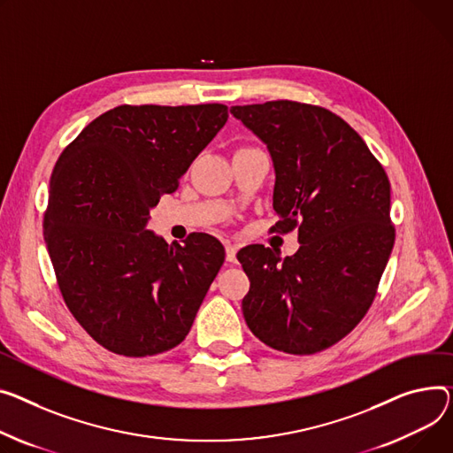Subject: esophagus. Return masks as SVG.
<instances>
[{
  "label": "esophagus",
  "mask_w": 453,
  "mask_h": 453,
  "mask_svg": "<svg viewBox=\"0 0 453 453\" xmlns=\"http://www.w3.org/2000/svg\"><path fill=\"white\" fill-rule=\"evenodd\" d=\"M236 251H238L236 244H231V242L226 244V258H227V262H236Z\"/></svg>",
  "instance_id": "34e87169"
}]
</instances>
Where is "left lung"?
Masks as SVG:
<instances>
[{"label": "left lung", "instance_id": "8db88e82", "mask_svg": "<svg viewBox=\"0 0 453 453\" xmlns=\"http://www.w3.org/2000/svg\"><path fill=\"white\" fill-rule=\"evenodd\" d=\"M275 167L273 231L298 227L282 258L260 244L238 251L250 277L244 319L269 348L311 355L334 346L370 310L394 250L389 180L344 119L289 100L234 105Z\"/></svg>", "mask_w": 453, "mask_h": 453}]
</instances>
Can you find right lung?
Masks as SVG:
<instances>
[{
	"instance_id": "add662e5",
	"label": "right lung",
	"mask_w": 453,
	"mask_h": 453,
	"mask_svg": "<svg viewBox=\"0 0 453 453\" xmlns=\"http://www.w3.org/2000/svg\"><path fill=\"white\" fill-rule=\"evenodd\" d=\"M227 116L222 104L119 105L54 165L43 236L58 286L80 326L116 355H158L182 342L224 264L215 236L167 244L147 222Z\"/></svg>"
}]
</instances>
